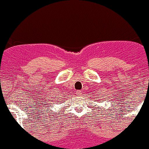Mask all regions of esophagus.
I'll return each mask as SVG.
<instances>
[{
  "instance_id": "34e87169",
  "label": "esophagus",
  "mask_w": 149,
  "mask_h": 149,
  "mask_svg": "<svg viewBox=\"0 0 149 149\" xmlns=\"http://www.w3.org/2000/svg\"><path fill=\"white\" fill-rule=\"evenodd\" d=\"M76 95H78V96H81V95H82V92H81L80 91H77Z\"/></svg>"
}]
</instances>
